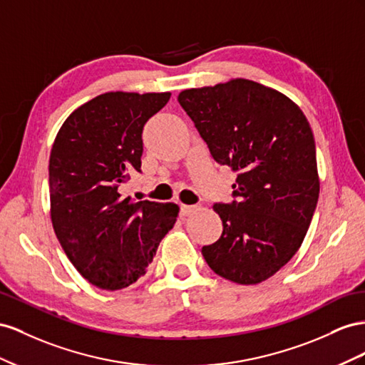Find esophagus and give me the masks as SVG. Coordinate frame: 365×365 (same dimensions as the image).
<instances>
[{"mask_svg":"<svg viewBox=\"0 0 365 365\" xmlns=\"http://www.w3.org/2000/svg\"><path fill=\"white\" fill-rule=\"evenodd\" d=\"M194 210H195L194 206H188V205H180V215H182V217L190 215L191 212H194Z\"/></svg>","mask_w":365,"mask_h":365,"instance_id":"obj_1","label":"esophagus"}]
</instances>
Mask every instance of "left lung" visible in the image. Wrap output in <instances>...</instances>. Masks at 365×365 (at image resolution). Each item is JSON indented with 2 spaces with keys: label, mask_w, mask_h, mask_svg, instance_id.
<instances>
[{
  "label": "left lung",
  "mask_w": 365,
  "mask_h": 365,
  "mask_svg": "<svg viewBox=\"0 0 365 365\" xmlns=\"http://www.w3.org/2000/svg\"><path fill=\"white\" fill-rule=\"evenodd\" d=\"M177 99L215 162L237 173L235 200L212 206L222 237L202 254L232 283H262L295 255L317 207L310 125L292 99L243 78L183 90Z\"/></svg>",
  "instance_id": "obj_1"
}]
</instances>
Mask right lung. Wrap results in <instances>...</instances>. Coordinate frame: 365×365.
Masks as SVG:
<instances>
[{"label": "right lung", "mask_w": 365, "mask_h": 365, "mask_svg": "<svg viewBox=\"0 0 365 365\" xmlns=\"http://www.w3.org/2000/svg\"><path fill=\"white\" fill-rule=\"evenodd\" d=\"M171 93L108 91L82 103L59 128L48 162L50 217L66 255L91 284L118 290L147 274L173 229L175 203L120 194L140 171L143 125Z\"/></svg>", "instance_id": "1"}]
</instances>
